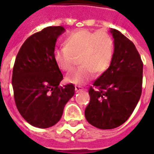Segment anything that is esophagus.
<instances>
[{
	"mask_svg": "<svg viewBox=\"0 0 154 154\" xmlns=\"http://www.w3.org/2000/svg\"><path fill=\"white\" fill-rule=\"evenodd\" d=\"M75 90H76L77 92H79V91H82L83 89H82V87H80V86H75Z\"/></svg>",
	"mask_w": 154,
	"mask_h": 154,
	"instance_id": "34e87169",
	"label": "esophagus"
}]
</instances>
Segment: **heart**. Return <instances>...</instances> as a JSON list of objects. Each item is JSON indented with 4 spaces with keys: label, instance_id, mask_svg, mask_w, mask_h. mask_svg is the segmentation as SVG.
Masks as SVG:
<instances>
[{
    "label": "heart",
    "instance_id": "heart-1",
    "mask_svg": "<svg viewBox=\"0 0 154 154\" xmlns=\"http://www.w3.org/2000/svg\"><path fill=\"white\" fill-rule=\"evenodd\" d=\"M114 55V42L108 33L78 29L70 33L64 40V47L56 48L54 57L62 71L68 72L78 57L80 67L67 74V81L83 85L94 76L103 73L109 68Z\"/></svg>",
    "mask_w": 154,
    "mask_h": 154
}]
</instances>
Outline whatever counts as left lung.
Instances as JSON below:
<instances>
[{"instance_id":"obj_1","label":"left lung","mask_w":154,"mask_h":154,"mask_svg":"<svg viewBox=\"0 0 154 154\" xmlns=\"http://www.w3.org/2000/svg\"><path fill=\"white\" fill-rule=\"evenodd\" d=\"M114 55L110 67L89 89L85 116L101 129L119 127L131 116L142 93L143 62L133 42L111 29Z\"/></svg>"}]
</instances>
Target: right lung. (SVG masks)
Segmentation results:
<instances>
[{
	"instance_id": "right-lung-1",
	"label": "right lung",
	"mask_w": 154,
	"mask_h": 154,
	"mask_svg": "<svg viewBox=\"0 0 154 154\" xmlns=\"http://www.w3.org/2000/svg\"><path fill=\"white\" fill-rule=\"evenodd\" d=\"M63 26H49L29 36L15 58L12 73L14 98L19 112L31 125L46 129L60 120L75 87L59 83L63 76L54 57Z\"/></svg>"
}]
</instances>
